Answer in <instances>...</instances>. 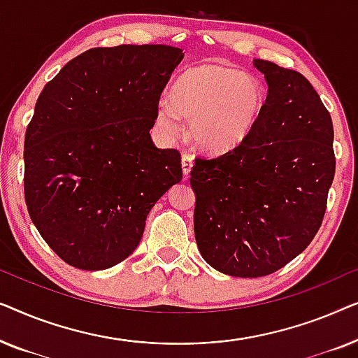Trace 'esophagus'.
Returning a JSON list of instances; mask_svg holds the SVG:
<instances>
[{"label":"esophagus","instance_id":"1","mask_svg":"<svg viewBox=\"0 0 358 358\" xmlns=\"http://www.w3.org/2000/svg\"><path fill=\"white\" fill-rule=\"evenodd\" d=\"M180 163H182V174H184V179L189 178L190 171H192V166H194V158L187 153L182 155V158H180Z\"/></svg>","mask_w":358,"mask_h":358}]
</instances>
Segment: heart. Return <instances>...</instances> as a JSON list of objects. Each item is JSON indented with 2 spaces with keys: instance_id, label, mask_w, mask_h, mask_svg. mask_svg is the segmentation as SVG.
I'll list each match as a JSON object with an SVG mask.
<instances>
[{
  "instance_id": "obj_1",
  "label": "heart",
  "mask_w": 358,
  "mask_h": 358,
  "mask_svg": "<svg viewBox=\"0 0 358 358\" xmlns=\"http://www.w3.org/2000/svg\"><path fill=\"white\" fill-rule=\"evenodd\" d=\"M267 86L257 76L236 68L202 65L174 81L169 99L158 101L155 120L166 138L182 131L180 117L189 119V135L205 155H224L241 146L261 122L267 107Z\"/></svg>"
}]
</instances>
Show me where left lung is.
<instances>
[{"label":"left lung","instance_id":"1","mask_svg":"<svg viewBox=\"0 0 358 358\" xmlns=\"http://www.w3.org/2000/svg\"><path fill=\"white\" fill-rule=\"evenodd\" d=\"M268 101L236 150L195 159L194 231L218 272L264 277L287 266L316 236L334 179L331 115L298 71L254 60Z\"/></svg>","mask_w":358,"mask_h":358}]
</instances>
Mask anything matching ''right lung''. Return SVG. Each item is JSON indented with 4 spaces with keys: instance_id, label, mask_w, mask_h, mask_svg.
<instances>
[{
    "instance_id": "obj_1",
    "label": "right lung",
    "mask_w": 358,
    "mask_h": 358,
    "mask_svg": "<svg viewBox=\"0 0 358 358\" xmlns=\"http://www.w3.org/2000/svg\"><path fill=\"white\" fill-rule=\"evenodd\" d=\"M184 58L171 45L91 48L38 96L24 141L32 223L63 261L104 271L135 251L153 205L182 179L178 150L151 141L155 110Z\"/></svg>"
}]
</instances>
